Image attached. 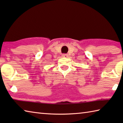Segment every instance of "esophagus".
<instances>
[{"mask_svg":"<svg viewBox=\"0 0 123 123\" xmlns=\"http://www.w3.org/2000/svg\"><path fill=\"white\" fill-rule=\"evenodd\" d=\"M62 57H68V54H62Z\"/></svg>","mask_w":123,"mask_h":123,"instance_id":"obj_1","label":"esophagus"}]
</instances>
